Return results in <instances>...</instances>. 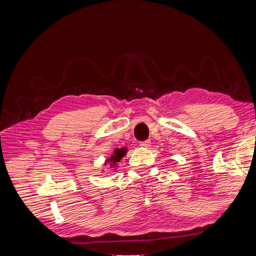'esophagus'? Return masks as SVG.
<instances>
[{"label":"esophagus","instance_id":"esophagus-1","mask_svg":"<svg viewBox=\"0 0 256 256\" xmlns=\"http://www.w3.org/2000/svg\"><path fill=\"white\" fill-rule=\"evenodd\" d=\"M140 146H141V147H150V140L143 141V142L140 143Z\"/></svg>","mask_w":256,"mask_h":256}]
</instances>
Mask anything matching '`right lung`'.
Returning a JSON list of instances; mask_svg holds the SVG:
<instances>
[{"label":"right lung","mask_w":256,"mask_h":256,"mask_svg":"<svg viewBox=\"0 0 256 256\" xmlns=\"http://www.w3.org/2000/svg\"><path fill=\"white\" fill-rule=\"evenodd\" d=\"M126 154V150L125 148H120V150H114V154L110 157V160H108V162H110L112 164H118L120 162V158L124 157V154Z\"/></svg>","instance_id":"right-lung-1"}]
</instances>
